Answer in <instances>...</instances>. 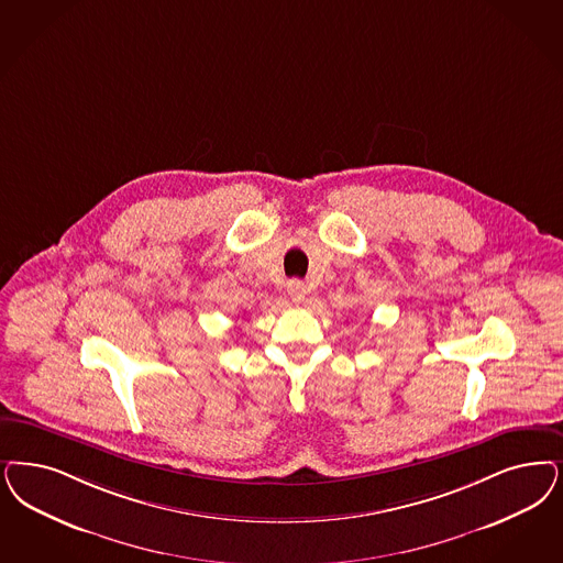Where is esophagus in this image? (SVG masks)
Returning <instances> with one entry per match:
<instances>
[{"label":"esophagus","mask_w":563,"mask_h":563,"mask_svg":"<svg viewBox=\"0 0 563 563\" xmlns=\"http://www.w3.org/2000/svg\"><path fill=\"white\" fill-rule=\"evenodd\" d=\"M287 291H289L292 303H301V301L306 299V285H303L301 280H291V283L287 285Z\"/></svg>","instance_id":"1"}]
</instances>
